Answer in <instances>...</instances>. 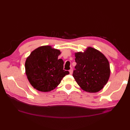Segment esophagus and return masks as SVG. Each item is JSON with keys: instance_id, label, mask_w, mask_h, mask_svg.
I'll use <instances>...</instances> for the list:
<instances>
[{"instance_id": "obj_1", "label": "esophagus", "mask_w": 130, "mask_h": 130, "mask_svg": "<svg viewBox=\"0 0 130 130\" xmlns=\"http://www.w3.org/2000/svg\"><path fill=\"white\" fill-rule=\"evenodd\" d=\"M69 73H70V74H72V73H73V69H70L69 70Z\"/></svg>"}]
</instances>
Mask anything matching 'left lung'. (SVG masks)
<instances>
[{
	"mask_svg": "<svg viewBox=\"0 0 130 130\" xmlns=\"http://www.w3.org/2000/svg\"><path fill=\"white\" fill-rule=\"evenodd\" d=\"M76 65L73 76L82 89L89 93L100 91L110 76L108 60L99 50L88 47L84 52L75 53Z\"/></svg>",
	"mask_w": 130,
	"mask_h": 130,
	"instance_id": "8db88e82",
	"label": "left lung"
}]
</instances>
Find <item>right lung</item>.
Returning a JSON list of instances; mask_svg holds the SVG:
<instances>
[{"label":"right lung","mask_w":130,"mask_h":130,"mask_svg":"<svg viewBox=\"0 0 130 130\" xmlns=\"http://www.w3.org/2000/svg\"><path fill=\"white\" fill-rule=\"evenodd\" d=\"M61 52L50 45L38 47L31 53L25 63V73L30 84L39 91L50 92L69 74L63 70L64 62L58 59Z\"/></svg>","instance_id":"add662e5"}]
</instances>
